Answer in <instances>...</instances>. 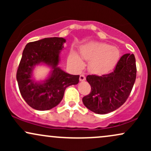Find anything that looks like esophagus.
Segmentation results:
<instances>
[{
    "label": "esophagus",
    "instance_id": "esophagus-1",
    "mask_svg": "<svg viewBox=\"0 0 151 151\" xmlns=\"http://www.w3.org/2000/svg\"><path fill=\"white\" fill-rule=\"evenodd\" d=\"M86 79V77L84 75V74H81L80 76H79V80L81 81H84Z\"/></svg>",
    "mask_w": 151,
    "mask_h": 151
}]
</instances>
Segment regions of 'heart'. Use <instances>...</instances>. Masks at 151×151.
I'll list each match as a JSON object with an SVG mask.
<instances>
[{
  "mask_svg": "<svg viewBox=\"0 0 151 151\" xmlns=\"http://www.w3.org/2000/svg\"><path fill=\"white\" fill-rule=\"evenodd\" d=\"M81 58L89 61V69L95 74L109 72L116 65L119 58V51L115 47L104 43L89 42L81 49ZM70 62L76 68L81 70L83 62L77 53L70 56Z\"/></svg>",
  "mask_w": 151,
  "mask_h": 151,
  "instance_id": "b5f03b06",
  "label": "heart"
}]
</instances>
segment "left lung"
<instances>
[{
	"instance_id": "1",
	"label": "left lung",
	"mask_w": 151,
	"mask_h": 151,
	"mask_svg": "<svg viewBox=\"0 0 151 151\" xmlns=\"http://www.w3.org/2000/svg\"><path fill=\"white\" fill-rule=\"evenodd\" d=\"M136 78V58L133 54H125L111 73L102 76L88 75L86 81L91 92L82 101L88 109L98 114L114 111L125 103Z\"/></svg>"
}]
</instances>
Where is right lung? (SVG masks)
<instances>
[{"label": "right lung", "mask_w": 151, "mask_h": 151, "mask_svg": "<svg viewBox=\"0 0 151 151\" xmlns=\"http://www.w3.org/2000/svg\"><path fill=\"white\" fill-rule=\"evenodd\" d=\"M65 42L62 37L44 38L27 43L22 52L16 74L19 90L26 103L36 110H50L58 106L66 88L79 83V75L67 73L58 67ZM40 63L49 65L52 70L45 81L35 82L32 71Z\"/></svg>", "instance_id": "1"}]
</instances>
